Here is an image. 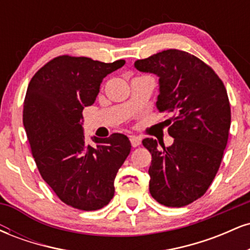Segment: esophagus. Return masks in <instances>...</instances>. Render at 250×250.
<instances>
[{
    "label": "esophagus",
    "instance_id": "obj_1",
    "mask_svg": "<svg viewBox=\"0 0 250 250\" xmlns=\"http://www.w3.org/2000/svg\"><path fill=\"white\" fill-rule=\"evenodd\" d=\"M130 143H131V146H133L134 148H136V147H139L140 145H141V140H140V137L130 136Z\"/></svg>",
    "mask_w": 250,
    "mask_h": 250
}]
</instances>
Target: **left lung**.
I'll use <instances>...</instances> for the list:
<instances>
[{
    "label": "left lung",
    "instance_id": "1",
    "mask_svg": "<svg viewBox=\"0 0 250 250\" xmlns=\"http://www.w3.org/2000/svg\"><path fill=\"white\" fill-rule=\"evenodd\" d=\"M135 68L160 77L157 109L174 143L145 139L151 154L149 191L166 207H185L206 194L216 176L230 128V104L223 82L199 57L168 49L137 60Z\"/></svg>",
    "mask_w": 250,
    "mask_h": 250
}]
</instances>
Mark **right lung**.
Wrapping results in <instances>:
<instances>
[{
    "mask_svg": "<svg viewBox=\"0 0 250 250\" xmlns=\"http://www.w3.org/2000/svg\"><path fill=\"white\" fill-rule=\"evenodd\" d=\"M61 55L30 80L23 103V125L42 179L62 202L91 211L113 199L114 180L130 153L123 134L97 139L91 147L83 135V108L95 102L108 74L125 64Z\"/></svg>",
    "mask_w": 250,
    "mask_h": 250,
    "instance_id": "obj_1",
    "label": "right lung"
}]
</instances>
